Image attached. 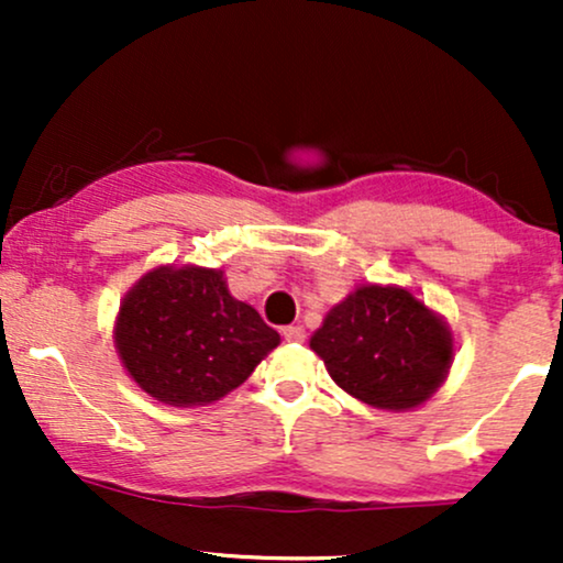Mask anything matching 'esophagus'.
<instances>
[{
    "instance_id": "1",
    "label": "esophagus",
    "mask_w": 563,
    "mask_h": 563,
    "mask_svg": "<svg viewBox=\"0 0 563 563\" xmlns=\"http://www.w3.org/2000/svg\"><path fill=\"white\" fill-rule=\"evenodd\" d=\"M283 339L290 341V344H301V341L307 339V331H303L301 325H288L283 328Z\"/></svg>"
}]
</instances>
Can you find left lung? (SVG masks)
<instances>
[{
    "label": "left lung",
    "mask_w": 563,
    "mask_h": 563,
    "mask_svg": "<svg viewBox=\"0 0 563 563\" xmlns=\"http://www.w3.org/2000/svg\"><path fill=\"white\" fill-rule=\"evenodd\" d=\"M309 349L335 386L391 412L429 402L455 360L448 320L407 288L378 283L357 286L333 303Z\"/></svg>",
    "instance_id": "obj_1"
}]
</instances>
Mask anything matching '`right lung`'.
I'll return each mask as SVG.
<instances>
[{"label":"right lung","instance_id":"1","mask_svg":"<svg viewBox=\"0 0 563 563\" xmlns=\"http://www.w3.org/2000/svg\"><path fill=\"white\" fill-rule=\"evenodd\" d=\"M113 344L142 391L172 407H200L238 389L280 333L230 294L222 269L161 264L121 299Z\"/></svg>","mask_w":563,"mask_h":563}]
</instances>
